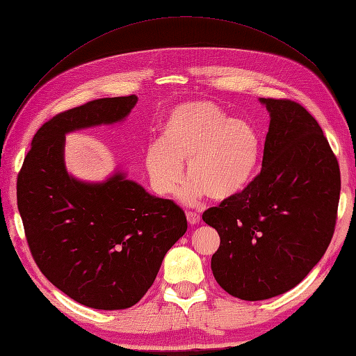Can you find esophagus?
I'll use <instances>...</instances> for the list:
<instances>
[{"label": "esophagus", "instance_id": "34e87169", "mask_svg": "<svg viewBox=\"0 0 356 356\" xmlns=\"http://www.w3.org/2000/svg\"><path fill=\"white\" fill-rule=\"evenodd\" d=\"M187 221H188V224H191V225L199 224L200 215L196 213V212H187Z\"/></svg>", "mask_w": 356, "mask_h": 356}]
</instances>
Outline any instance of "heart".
I'll return each instance as SVG.
<instances>
[{
  "label": "heart",
  "instance_id": "b5f03b06",
  "mask_svg": "<svg viewBox=\"0 0 356 356\" xmlns=\"http://www.w3.org/2000/svg\"><path fill=\"white\" fill-rule=\"evenodd\" d=\"M261 143L255 127L242 118H229L211 101L177 105L160 127V143L149 144L145 169L160 196L174 193L184 178L191 179L179 199L196 204L204 196L222 202L250 184L260 159Z\"/></svg>",
  "mask_w": 356,
  "mask_h": 356
}]
</instances>
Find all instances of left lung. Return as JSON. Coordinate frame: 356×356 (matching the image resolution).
Returning <instances> with one entry per match:
<instances>
[{"label": "left lung", "instance_id": "obj_1", "mask_svg": "<svg viewBox=\"0 0 356 356\" xmlns=\"http://www.w3.org/2000/svg\"><path fill=\"white\" fill-rule=\"evenodd\" d=\"M270 115L263 168L245 190L203 212L220 234L215 281L248 301L298 285L325 254L337 218L340 169L303 106L260 98Z\"/></svg>", "mask_w": 356, "mask_h": 356}]
</instances>
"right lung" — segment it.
I'll return each instance as SVG.
<instances>
[{
	"mask_svg": "<svg viewBox=\"0 0 356 356\" xmlns=\"http://www.w3.org/2000/svg\"><path fill=\"white\" fill-rule=\"evenodd\" d=\"M136 102L135 95L104 98L55 115L32 138L17 175V208L41 273L92 309L136 305L187 232L178 204L149 195L120 168L99 182L67 170L65 135L120 123Z\"/></svg>",
	"mask_w": 356,
	"mask_h": 356,
	"instance_id": "obj_1",
	"label": "right lung"
}]
</instances>
